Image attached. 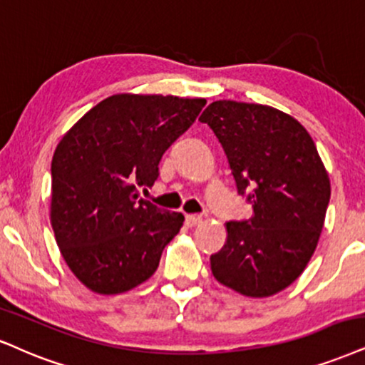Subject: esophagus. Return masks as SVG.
Segmentation results:
<instances>
[{"mask_svg": "<svg viewBox=\"0 0 365 365\" xmlns=\"http://www.w3.org/2000/svg\"><path fill=\"white\" fill-rule=\"evenodd\" d=\"M201 222H203V218H201L200 215H186L187 227H196V225H200Z\"/></svg>", "mask_w": 365, "mask_h": 365, "instance_id": "esophagus-1", "label": "esophagus"}]
</instances>
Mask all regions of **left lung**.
<instances>
[{
  "label": "left lung",
  "mask_w": 365,
  "mask_h": 365,
  "mask_svg": "<svg viewBox=\"0 0 365 365\" xmlns=\"http://www.w3.org/2000/svg\"><path fill=\"white\" fill-rule=\"evenodd\" d=\"M222 143L238 195L252 217L227 223V242L210 257L223 286L267 298L301 276L317 249L330 179L307 128L272 106L213 101L200 116Z\"/></svg>",
  "instance_id": "left-lung-1"
}]
</instances>
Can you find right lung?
<instances>
[{
    "label": "right lung",
    "mask_w": 365,
    "mask_h": 365,
    "mask_svg": "<svg viewBox=\"0 0 365 365\" xmlns=\"http://www.w3.org/2000/svg\"><path fill=\"white\" fill-rule=\"evenodd\" d=\"M203 98L113 94L67 132L52 157L51 223L66 264L88 289L120 294L145 282L182 213L138 195L164 152L195 123Z\"/></svg>",
    "instance_id": "add662e5"
}]
</instances>
